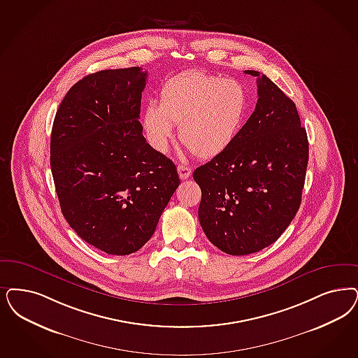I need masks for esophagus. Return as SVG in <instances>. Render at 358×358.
<instances>
[{"mask_svg":"<svg viewBox=\"0 0 358 358\" xmlns=\"http://www.w3.org/2000/svg\"><path fill=\"white\" fill-rule=\"evenodd\" d=\"M177 172H178V176H180L181 180H186V178L190 177L192 169L189 166H185V165H178L177 166Z\"/></svg>","mask_w":358,"mask_h":358,"instance_id":"obj_1","label":"esophagus"}]
</instances>
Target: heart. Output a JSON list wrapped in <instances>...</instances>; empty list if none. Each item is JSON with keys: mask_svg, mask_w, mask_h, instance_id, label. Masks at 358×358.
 <instances>
[{"mask_svg": "<svg viewBox=\"0 0 358 358\" xmlns=\"http://www.w3.org/2000/svg\"><path fill=\"white\" fill-rule=\"evenodd\" d=\"M248 95L236 79L190 71L161 87L159 106L148 103L143 127L152 148L166 152L173 124L181 143L198 159H213L229 148L246 117Z\"/></svg>", "mask_w": 358, "mask_h": 358, "instance_id": "1", "label": "heart"}]
</instances>
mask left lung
Segmentation results:
<instances>
[{"label":"left lung","mask_w":358,"mask_h":358,"mask_svg":"<svg viewBox=\"0 0 358 358\" xmlns=\"http://www.w3.org/2000/svg\"><path fill=\"white\" fill-rule=\"evenodd\" d=\"M255 111L233 144L193 178L201 187L198 218L214 246L248 255L272 245L301 202L308 138L295 103L259 71Z\"/></svg>","instance_id":"1"}]
</instances>
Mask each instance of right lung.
<instances>
[{
	"label": "right lung",
	"instance_id": "obj_1",
	"mask_svg": "<svg viewBox=\"0 0 358 358\" xmlns=\"http://www.w3.org/2000/svg\"><path fill=\"white\" fill-rule=\"evenodd\" d=\"M145 83L140 67L87 75L69 90L52 124L50 165L63 217L110 255L144 246L180 185L173 161L143 136Z\"/></svg>",
	"mask_w": 358,
	"mask_h": 358
}]
</instances>
